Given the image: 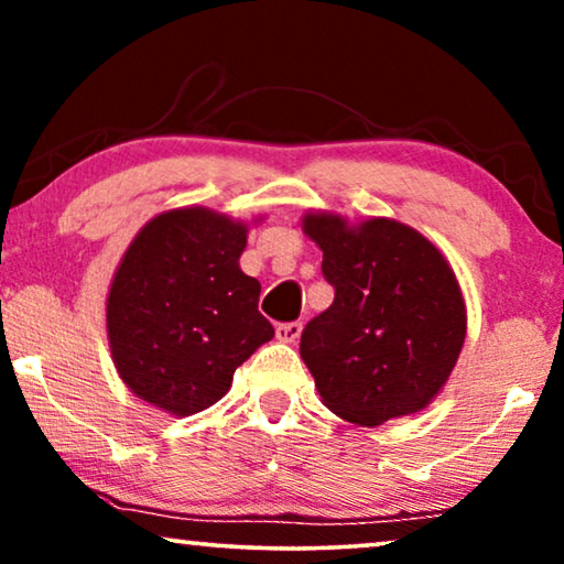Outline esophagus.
I'll list each match as a JSON object with an SVG mask.
<instances>
[{
  "label": "esophagus",
  "instance_id": "esophagus-1",
  "mask_svg": "<svg viewBox=\"0 0 564 564\" xmlns=\"http://www.w3.org/2000/svg\"><path fill=\"white\" fill-rule=\"evenodd\" d=\"M299 335H301V322L275 324V337H279L281 343H296Z\"/></svg>",
  "mask_w": 564,
  "mask_h": 564
}]
</instances>
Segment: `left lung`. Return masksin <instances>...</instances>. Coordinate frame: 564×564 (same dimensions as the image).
<instances>
[{"mask_svg": "<svg viewBox=\"0 0 564 564\" xmlns=\"http://www.w3.org/2000/svg\"><path fill=\"white\" fill-rule=\"evenodd\" d=\"M304 232L335 289L301 332V358L327 409L362 426L424 409L465 343V301L447 260L393 219L347 227L335 214H308Z\"/></svg>", "mask_w": 564, "mask_h": 564, "instance_id": "8db88e82", "label": "left lung"}]
</instances>
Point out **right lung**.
Wrapping results in <instances>:
<instances>
[{"instance_id": "obj_1", "label": "right lung", "mask_w": 564, "mask_h": 564, "mask_svg": "<svg viewBox=\"0 0 564 564\" xmlns=\"http://www.w3.org/2000/svg\"><path fill=\"white\" fill-rule=\"evenodd\" d=\"M248 227L202 206L165 212L127 248L107 299L117 370L142 401L176 416L209 409L273 337L260 283L240 271Z\"/></svg>"}]
</instances>
